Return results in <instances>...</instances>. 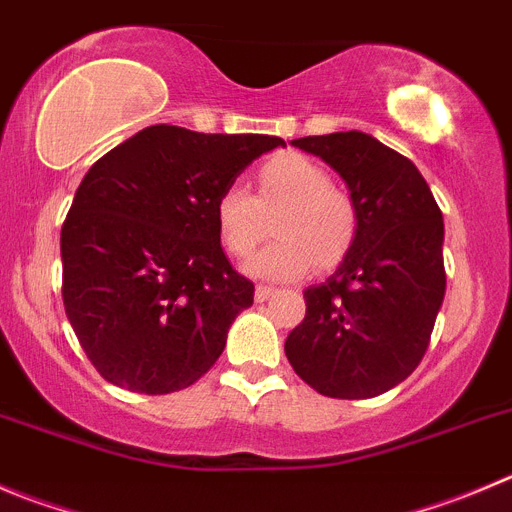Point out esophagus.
I'll return each mask as SVG.
<instances>
[{
  "mask_svg": "<svg viewBox=\"0 0 512 512\" xmlns=\"http://www.w3.org/2000/svg\"><path fill=\"white\" fill-rule=\"evenodd\" d=\"M274 294H276V289H271V286H256V301H259V304L269 301Z\"/></svg>",
  "mask_w": 512,
  "mask_h": 512,
  "instance_id": "34e87169",
  "label": "esophagus"
}]
</instances>
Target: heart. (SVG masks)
<instances>
[{"mask_svg": "<svg viewBox=\"0 0 512 512\" xmlns=\"http://www.w3.org/2000/svg\"><path fill=\"white\" fill-rule=\"evenodd\" d=\"M276 213V238L248 261V271L261 279H299L347 256L357 238L359 216L354 201L332 186L329 170L299 153L271 158L259 170V198L241 183H231L216 201V228L226 251L236 259L251 256L266 233L264 211Z\"/></svg>", "mask_w": 512, "mask_h": 512, "instance_id": "heart-1", "label": "heart"}]
</instances>
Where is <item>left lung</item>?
Instances as JSON below:
<instances>
[{"mask_svg": "<svg viewBox=\"0 0 512 512\" xmlns=\"http://www.w3.org/2000/svg\"><path fill=\"white\" fill-rule=\"evenodd\" d=\"M291 145L342 175L359 228L337 271L304 291L306 316L284 352L324 397H377L405 382L430 344L445 299L442 211L415 163L372 135L349 130Z\"/></svg>", "mask_w": 512, "mask_h": 512, "instance_id": "8db88e82", "label": "left lung"}]
</instances>
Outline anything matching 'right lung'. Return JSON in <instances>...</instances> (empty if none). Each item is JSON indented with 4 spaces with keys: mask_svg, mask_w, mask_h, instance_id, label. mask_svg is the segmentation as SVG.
Instances as JSON below:
<instances>
[{
    "mask_svg": "<svg viewBox=\"0 0 512 512\" xmlns=\"http://www.w3.org/2000/svg\"><path fill=\"white\" fill-rule=\"evenodd\" d=\"M279 145L150 125L87 170L60 236L62 301L107 382L168 394L216 364L253 304V284L221 248L216 201Z\"/></svg>",
    "mask_w": 512,
    "mask_h": 512,
    "instance_id": "obj_1",
    "label": "right lung"
}]
</instances>
